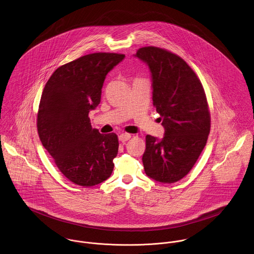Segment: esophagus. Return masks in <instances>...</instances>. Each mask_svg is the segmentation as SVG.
Wrapping results in <instances>:
<instances>
[{"label":"esophagus","instance_id":"esophagus-1","mask_svg":"<svg viewBox=\"0 0 254 254\" xmlns=\"http://www.w3.org/2000/svg\"><path fill=\"white\" fill-rule=\"evenodd\" d=\"M131 137H132V136H131L130 134H128V133H122V134L118 137V139H119V141H121V142H126V141L130 140Z\"/></svg>","mask_w":254,"mask_h":254}]
</instances>
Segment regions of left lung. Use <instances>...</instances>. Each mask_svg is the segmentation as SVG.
Returning <instances> with one entry per match:
<instances>
[{
    "label": "left lung",
    "mask_w": 254,
    "mask_h": 254,
    "mask_svg": "<svg viewBox=\"0 0 254 254\" xmlns=\"http://www.w3.org/2000/svg\"><path fill=\"white\" fill-rule=\"evenodd\" d=\"M134 56L149 68L152 102L164 128L162 139L145 137V174L160 183H175L190 171L206 145L210 113L205 93L196 74L177 55L144 47Z\"/></svg>",
    "instance_id": "obj_1"
}]
</instances>
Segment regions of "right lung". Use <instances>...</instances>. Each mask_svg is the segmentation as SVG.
I'll return each mask as SVG.
<instances>
[{"mask_svg":"<svg viewBox=\"0 0 254 254\" xmlns=\"http://www.w3.org/2000/svg\"><path fill=\"white\" fill-rule=\"evenodd\" d=\"M124 58L113 53L81 57L59 67L43 90L37 116L40 140L60 171L76 185H98L113 171L117 136L93 129L88 115L101 103L107 74Z\"/></svg>","mask_w":254,"mask_h":254,"instance_id":"right-lung-1","label":"right lung"}]
</instances>
